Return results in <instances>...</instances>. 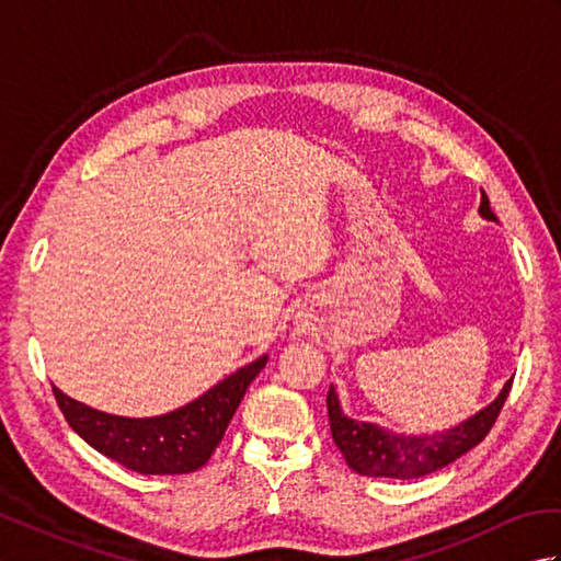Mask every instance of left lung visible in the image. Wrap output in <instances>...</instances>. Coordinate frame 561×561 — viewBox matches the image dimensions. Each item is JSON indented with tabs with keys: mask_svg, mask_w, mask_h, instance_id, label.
<instances>
[{
	"mask_svg": "<svg viewBox=\"0 0 561 561\" xmlns=\"http://www.w3.org/2000/svg\"><path fill=\"white\" fill-rule=\"evenodd\" d=\"M480 214L484 219H496V214L490 207L482 190ZM511 383L514 378L506 380L504 390L499 398L470 416L468 422L458 424L456 428H448L444 434L434 436H398L390 434L386 428L368 422L350 420L347 414L340 410V400L335 390H328V416H330V432L340 453L347 460L350 468L366 478H392V480H414L432 474L440 468H446L453 460H458L465 453L482 444L484 436L492 432L499 412H502L504 402L508 398Z\"/></svg>",
	"mask_w": 561,
	"mask_h": 561,
	"instance_id": "1",
	"label": "left lung"
}]
</instances>
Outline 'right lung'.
I'll list each match as a JSON object with an SVG mask.
<instances>
[{
    "label": "right lung",
    "mask_w": 561,
    "mask_h": 561,
    "mask_svg": "<svg viewBox=\"0 0 561 561\" xmlns=\"http://www.w3.org/2000/svg\"><path fill=\"white\" fill-rule=\"evenodd\" d=\"M265 362L267 356H262L238 368L195 402L151 420H127L91 410L57 386L53 392L69 426L103 456L141 474H187L199 470L217 450L236 408Z\"/></svg>",
    "instance_id": "right-lung-1"
}]
</instances>
